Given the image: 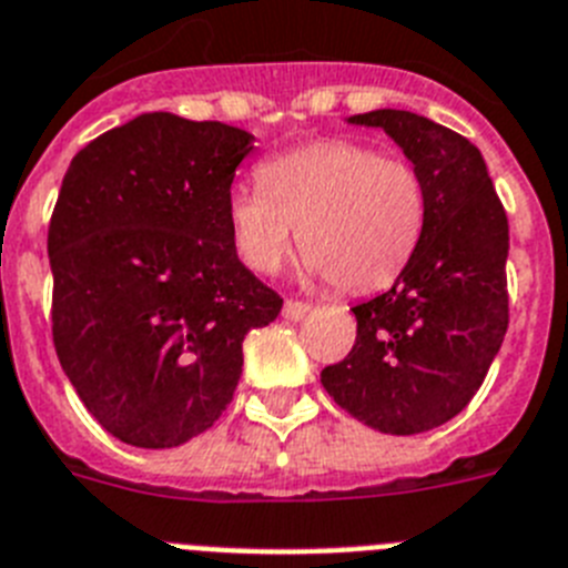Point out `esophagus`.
<instances>
[{
	"label": "esophagus",
	"mask_w": 568,
	"mask_h": 568,
	"mask_svg": "<svg viewBox=\"0 0 568 568\" xmlns=\"http://www.w3.org/2000/svg\"><path fill=\"white\" fill-rule=\"evenodd\" d=\"M308 312H312V305L303 303V300H285V303H283V317L285 320H303Z\"/></svg>",
	"instance_id": "1"
}]
</instances>
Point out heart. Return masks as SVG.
I'll return each instance as SVG.
<instances>
[{
	"instance_id": "1",
	"label": "heart",
	"mask_w": 568,
	"mask_h": 568,
	"mask_svg": "<svg viewBox=\"0 0 568 568\" xmlns=\"http://www.w3.org/2000/svg\"><path fill=\"white\" fill-rule=\"evenodd\" d=\"M260 191H236L229 223L248 268L274 274L297 248L308 271L345 294L392 283L420 243L426 191L408 162L352 140H323L271 156Z\"/></svg>"
}]
</instances>
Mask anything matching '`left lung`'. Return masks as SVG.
Wrapping results in <instances>:
<instances>
[{"label":"left lung","instance_id":"left-lung-1","mask_svg":"<svg viewBox=\"0 0 568 568\" xmlns=\"http://www.w3.org/2000/svg\"><path fill=\"white\" fill-rule=\"evenodd\" d=\"M412 160L426 191L420 243L386 294L354 305L357 339L320 379L354 420L386 434L448 423L475 397L509 328V220L480 151L412 111L357 113Z\"/></svg>","mask_w":568,"mask_h":568}]
</instances>
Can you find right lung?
I'll return each instance as SVG.
<instances>
[{"label": "right lung", "mask_w": 568, "mask_h": 568, "mask_svg": "<svg viewBox=\"0 0 568 568\" xmlns=\"http://www.w3.org/2000/svg\"><path fill=\"white\" fill-rule=\"evenodd\" d=\"M251 140L142 113L88 142L62 180L48 225L53 348L79 400L128 446L174 448L214 426L245 334L283 308L231 236Z\"/></svg>", "instance_id": "add662e5"}]
</instances>
